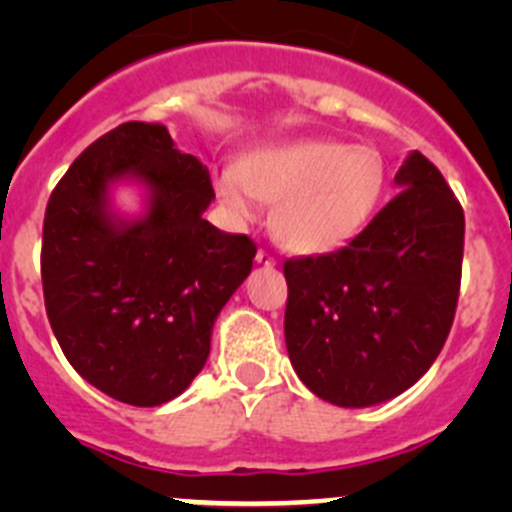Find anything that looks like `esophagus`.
I'll return each instance as SVG.
<instances>
[{
    "instance_id": "1",
    "label": "esophagus",
    "mask_w": 512,
    "mask_h": 512,
    "mask_svg": "<svg viewBox=\"0 0 512 512\" xmlns=\"http://www.w3.org/2000/svg\"><path fill=\"white\" fill-rule=\"evenodd\" d=\"M255 262H257V265H262V267H275L277 265V260L267 250H257Z\"/></svg>"
}]
</instances>
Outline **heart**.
I'll use <instances>...</instances> for the list:
<instances>
[{
	"label": "heart",
	"mask_w": 512,
	"mask_h": 512,
	"mask_svg": "<svg viewBox=\"0 0 512 512\" xmlns=\"http://www.w3.org/2000/svg\"><path fill=\"white\" fill-rule=\"evenodd\" d=\"M215 193L237 223L257 220L275 203L272 232L292 252L337 250L374 218L386 188V163L371 146L342 141H289L225 163Z\"/></svg>",
	"instance_id": "b5f03b06"
}]
</instances>
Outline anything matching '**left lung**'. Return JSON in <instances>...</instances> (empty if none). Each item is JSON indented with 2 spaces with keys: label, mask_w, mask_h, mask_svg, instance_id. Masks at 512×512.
<instances>
[{
  "label": "left lung",
  "mask_w": 512,
  "mask_h": 512,
  "mask_svg": "<svg viewBox=\"0 0 512 512\" xmlns=\"http://www.w3.org/2000/svg\"><path fill=\"white\" fill-rule=\"evenodd\" d=\"M401 193L349 245L285 262V342L312 394L364 409L404 394L436 361L461 289L463 208L418 151Z\"/></svg>",
  "instance_id": "left-lung-1"
}]
</instances>
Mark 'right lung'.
I'll return each instance as SVG.
<instances>
[{
    "instance_id": "1",
    "label": "right lung",
    "mask_w": 512,
    "mask_h": 512,
    "mask_svg": "<svg viewBox=\"0 0 512 512\" xmlns=\"http://www.w3.org/2000/svg\"><path fill=\"white\" fill-rule=\"evenodd\" d=\"M118 182L144 190L136 219ZM210 173L160 123L128 121L91 143L51 193L41 240L49 324L69 364L111 399L160 406L200 374L220 309L257 247L203 218Z\"/></svg>"
}]
</instances>
